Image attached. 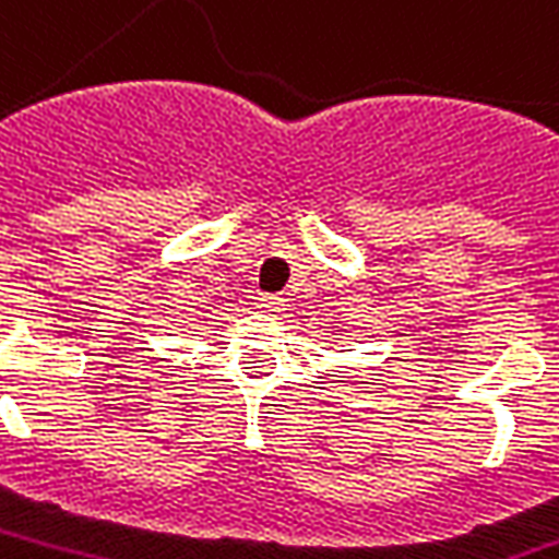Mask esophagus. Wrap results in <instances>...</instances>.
I'll list each match as a JSON object with an SVG mask.
<instances>
[{
  "instance_id": "34e87169",
  "label": "esophagus",
  "mask_w": 559,
  "mask_h": 559,
  "mask_svg": "<svg viewBox=\"0 0 559 559\" xmlns=\"http://www.w3.org/2000/svg\"><path fill=\"white\" fill-rule=\"evenodd\" d=\"M258 308H261L263 313H281V310H284V298H281V296H261V298H258Z\"/></svg>"
}]
</instances>
